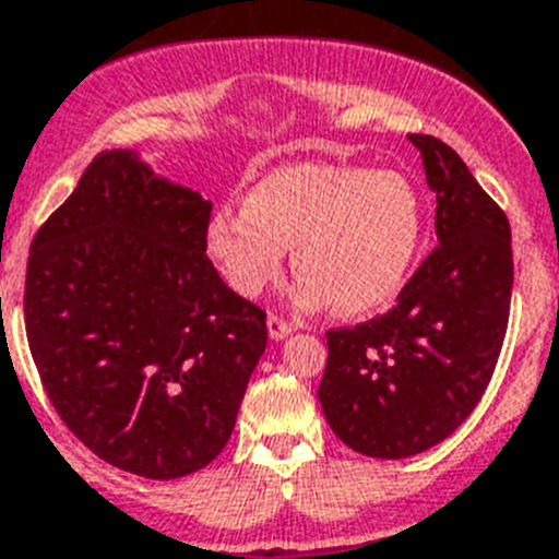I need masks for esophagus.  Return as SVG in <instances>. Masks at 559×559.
<instances>
[{
  "label": "esophagus",
  "instance_id": "esophagus-1",
  "mask_svg": "<svg viewBox=\"0 0 559 559\" xmlns=\"http://www.w3.org/2000/svg\"><path fill=\"white\" fill-rule=\"evenodd\" d=\"M294 333V324L285 322L283 316H276V313H269V335L274 341H283L285 335Z\"/></svg>",
  "mask_w": 559,
  "mask_h": 559
}]
</instances>
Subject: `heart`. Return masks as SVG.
<instances>
[{
	"mask_svg": "<svg viewBox=\"0 0 559 559\" xmlns=\"http://www.w3.org/2000/svg\"><path fill=\"white\" fill-rule=\"evenodd\" d=\"M423 235L426 210L406 173L299 162L254 181L243 210L215 212L206 254L237 296L257 299L294 249L296 302L369 316L397 299Z\"/></svg>",
	"mask_w": 559,
	"mask_h": 559,
	"instance_id": "obj_1",
	"label": "heart"
}]
</instances>
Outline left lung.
I'll return each mask as SVG.
<instances>
[{
  "mask_svg": "<svg viewBox=\"0 0 559 559\" xmlns=\"http://www.w3.org/2000/svg\"><path fill=\"white\" fill-rule=\"evenodd\" d=\"M408 140L437 195L439 246L389 313L330 330L319 403L335 437L374 459H406L451 437L478 406L501 355L512 299V235L459 153Z\"/></svg>",
  "mask_w": 559,
  "mask_h": 559,
  "instance_id": "left-lung-1",
  "label": "left lung"
}]
</instances>
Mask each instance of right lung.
Listing matches in <instances>:
<instances>
[{
    "mask_svg": "<svg viewBox=\"0 0 559 559\" xmlns=\"http://www.w3.org/2000/svg\"><path fill=\"white\" fill-rule=\"evenodd\" d=\"M212 201L106 151L29 246L24 328L58 417L103 462L181 478L224 451L265 313L206 257Z\"/></svg>",
    "mask_w": 559,
    "mask_h": 559,
    "instance_id": "add662e5",
    "label": "right lung"
}]
</instances>
